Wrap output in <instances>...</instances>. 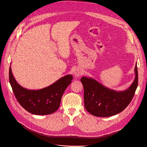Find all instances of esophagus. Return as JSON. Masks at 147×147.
<instances>
[{"label":"esophagus","mask_w":147,"mask_h":147,"mask_svg":"<svg viewBox=\"0 0 147 147\" xmlns=\"http://www.w3.org/2000/svg\"><path fill=\"white\" fill-rule=\"evenodd\" d=\"M82 74H83V72L81 70V69H77L74 72V75L76 77H80Z\"/></svg>","instance_id":"obj_1"}]
</instances>
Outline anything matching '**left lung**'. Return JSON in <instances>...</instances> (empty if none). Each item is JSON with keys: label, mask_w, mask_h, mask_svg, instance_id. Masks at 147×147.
Returning <instances> with one entry per match:
<instances>
[{"label": "left lung", "mask_w": 147, "mask_h": 147, "mask_svg": "<svg viewBox=\"0 0 147 147\" xmlns=\"http://www.w3.org/2000/svg\"><path fill=\"white\" fill-rule=\"evenodd\" d=\"M136 77L131 86L123 91H116L105 87L91 78L83 77L81 82L84 88V104L91 115L108 117L121 112L130 104L138 85V70L135 67Z\"/></svg>", "instance_id": "1"}]
</instances>
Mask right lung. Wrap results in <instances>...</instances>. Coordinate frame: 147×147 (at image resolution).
I'll return each mask as SVG.
<instances>
[{"label":"right lung","instance_id":"right-lung-1","mask_svg":"<svg viewBox=\"0 0 147 147\" xmlns=\"http://www.w3.org/2000/svg\"><path fill=\"white\" fill-rule=\"evenodd\" d=\"M73 79L67 75L50 86L38 90H30L16 82L9 69V81L13 92L20 104L30 113L37 115H49L59 109L62 96Z\"/></svg>","mask_w":147,"mask_h":147}]
</instances>
